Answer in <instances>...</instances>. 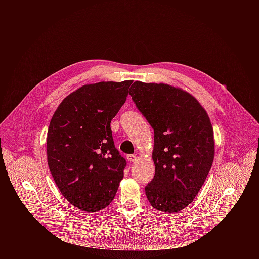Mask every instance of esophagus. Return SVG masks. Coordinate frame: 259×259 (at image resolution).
<instances>
[{
    "instance_id": "34e87169",
    "label": "esophagus",
    "mask_w": 259,
    "mask_h": 259,
    "mask_svg": "<svg viewBox=\"0 0 259 259\" xmlns=\"http://www.w3.org/2000/svg\"><path fill=\"white\" fill-rule=\"evenodd\" d=\"M136 159H137V158H136L135 155H128V156H127V160H128L129 162H131V163H132V162H135Z\"/></svg>"
}]
</instances>
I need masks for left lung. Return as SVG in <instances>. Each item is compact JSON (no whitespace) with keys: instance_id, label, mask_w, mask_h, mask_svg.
Instances as JSON below:
<instances>
[{"instance_id":"obj_1","label":"left lung","mask_w":259,"mask_h":259,"mask_svg":"<svg viewBox=\"0 0 259 259\" xmlns=\"http://www.w3.org/2000/svg\"><path fill=\"white\" fill-rule=\"evenodd\" d=\"M129 94L155 131L156 172L145 187L147 200L159 211L178 212L194 201L213 163L208 114L193 95L168 84L136 81Z\"/></svg>"}]
</instances>
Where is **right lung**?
Segmentation results:
<instances>
[{"mask_svg":"<svg viewBox=\"0 0 259 259\" xmlns=\"http://www.w3.org/2000/svg\"><path fill=\"white\" fill-rule=\"evenodd\" d=\"M132 81L84 85L67 95L51 119L47 161L62 196L82 211L96 212L114 200L126 160L115 147L110 122Z\"/></svg>","mask_w":259,"mask_h":259,"instance_id":"obj_1","label":"right lung"}]
</instances>
